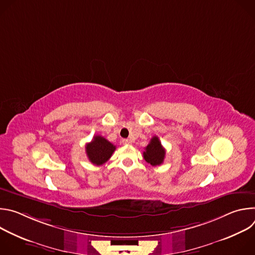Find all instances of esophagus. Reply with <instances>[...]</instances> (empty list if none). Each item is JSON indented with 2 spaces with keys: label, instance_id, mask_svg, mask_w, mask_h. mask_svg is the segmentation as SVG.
Wrapping results in <instances>:
<instances>
[{
  "label": "esophagus",
  "instance_id": "1",
  "mask_svg": "<svg viewBox=\"0 0 255 255\" xmlns=\"http://www.w3.org/2000/svg\"><path fill=\"white\" fill-rule=\"evenodd\" d=\"M122 143H123V144H131L132 142H131V140H129V139H123V140H122Z\"/></svg>",
  "mask_w": 255,
  "mask_h": 255
}]
</instances>
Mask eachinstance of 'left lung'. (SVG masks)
Segmentation results:
<instances>
[{
  "label": "left lung",
  "instance_id": "1",
  "mask_svg": "<svg viewBox=\"0 0 255 255\" xmlns=\"http://www.w3.org/2000/svg\"><path fill=\"white\" fill-rule=\"evenodd\" d=\"M165 156V149L161 145L157 136H153L149 142V144L145 147V151L143 152V157L145 161L150 163L152 166L160 165Z\"/></svg>",
  "mask_w": 255,
  "mask_h": 255
}]
</instances>
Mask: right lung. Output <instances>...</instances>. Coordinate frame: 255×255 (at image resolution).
Here are the masks:
<instances>
[{
    "label": "right lung",
    "mask_w": 255,
    "mask_h": 255,
    "mask_svg": "<svg viewBox=\"0 0 255 255\" xmlns=\"http://www.w3.org/2000/svg\"><path fill=\"white\" fill-rule=\"evenodd\" d=\"M115 149V145L101 135L94 136V139L86 145L88 158L95 165H102L108 161Z\"/></svg>",
    "instance_id": "right-lung-1"
}]
</instances>
